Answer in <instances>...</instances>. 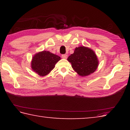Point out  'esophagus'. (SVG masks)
<instances>
[{
	"label": "esophagus",
	"instance_id": "esophagus-1",
	"mask_svg": "<svg viewBox=\"0 0 130 130\" xmlns=\"http://www.w3.org/2000/svg\"><path fill=\"white\" fill-rule=\"evenodd\" d=\"M67 55H66V54H63V55H61V57L63 58H64V59H66L67 58Z\"/></svg>",
	"mask_w": 130,
	"mask_h": 130
}]
</instances>
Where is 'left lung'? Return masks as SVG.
<instances>
[{
  "label": "left lung",
  "instance_id": "8db88e82",
  "mask_svg": "<svg viewBox=\"0 0 130 130\" xmlns=\"http://www.w3.org/2000/svg\"><path fill=\"white\" fill-rule=\"evenodd\" d=\"M72 68L78 75L86 76L93 73L98 66L96 55L91 49L84 46L75 48L74 52L67 58Z\"/></svg>",
  "mask_w": 130,
  "mask_h": 130
}]
</instances>
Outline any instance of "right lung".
Here are the masks:
<instances>
[{
	"mask_svg": "<svg viewBox=\"0 0 130 130\" xmlns=\"http://www.w3.org/2000/svg\"><path fill=\"white\" fill-rule=\"evenodd\" d=\"M60 59L58 56L47 51H43L36 54L32 58V70L40 76L47 75L53 70L55 64Z\"/></svg>",
	"mask_w": 130,
	"mask_h": 130,
	"instance_id": "add662e5",
	"label": "right lung"
}]
</instances>
